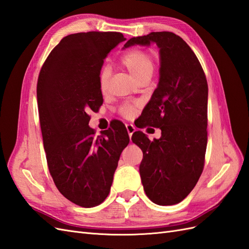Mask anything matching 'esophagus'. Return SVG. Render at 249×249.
<instances>
[{
  "mask_svg": "<svg viewBox=\"0 0 249 249\" xmlns=\"http://www.w3.org/2000/svg\"><path fill=\"white\" fill-rule=\"evenodd\" d=\"M125 126H126V131H128V133H129V136H130V138H131L132 135H133V133H134V132L136 131L135 126L133 125L132 124H126Z\"/></svg>",
  "mask_w": 249,
  "mask_h": 249,
  "instance_id": "obj_1",
  "label": "esophagus"
}]
</instances>
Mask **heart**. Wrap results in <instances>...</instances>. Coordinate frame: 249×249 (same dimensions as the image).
Returning <instances> with one entry per match:
<instances>
[{
	"label": "heart",
	"instance_id": "heart-1",
	"mask_svg": "<svg viewBox=\"0 0 249 249\" xmlns=\"http://www.w3.org/2000/svg\"><path fill=\"white\" fill-rule=\"evenodd\" d=\"M119 62L131 72L137 81L143 77H151L155 68V62L152 54L147 51L141 50V48H133V50L124 53L119 58ZM108 75L110 74H108L107 69L101 70L98 77L99 89L101 92H106L107 89ZM136 107V102H124L120 106L119 112L123 116L130 117L134 114Z\"/></svg>",
	"mask_w": 249,
	"mask_h": 249
}]
</instances>
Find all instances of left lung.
<instances>
[{
  "mask_svg": "<svg viewBox=\"0 0 249 249\" xmlns=\"http://www.w3.org/2000/svg\"><path fill=\"white\" fill-rule=\"evenodd\" d=\"M151 42L160 47V77L142 115L149 125L161 130V137L151 142L137 131L132 141L143 153L139 173L145 195L157 205L169 206L183 201L203 172L208 84L196 53L173 33L131 38L124 47Z\"/></svg>",
  "mask_w": 249,
  "mask_h": 249,
  "instance_id": "left-lung-1",
  "label": "left lung"
}]
</instances>
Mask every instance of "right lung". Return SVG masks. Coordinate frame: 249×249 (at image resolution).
<instances>
[{"mask_svg": "<svg viewBox=\"0 0 249 249\" xmlns=\"http://www.w3.org/2000/svg\"><path fill=\"white\" fill-rule=\"evenodd\" d=\"M116 32L69 35L48 54L37 83L38 110L48 170L58 190L84 208L107 197L130 137L116 124L95 136L89 111L104 102L98 77L104 60L121 41Z\"/></svg>", "mask_w": 249, "mask_h": 249, "instance_id": "1", "label": "right lung"}]
</instances>
